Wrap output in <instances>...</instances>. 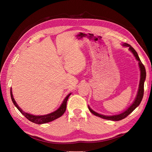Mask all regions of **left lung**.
I'll list each match as a JSON object with an SVG mask.
<instances>
[{
    "mask_svg": "<svg viewBox=\"0 0 152 152\" xmlns=\"http://www.w3.org/2000/svg\"><path fill=\"white\" fill-rule=\"evenodd\" d=\"M123 46L129 48V50L131 51V52L133 53L134 56L135 57V58H136V59L138 61V65H139L140 70V83H139V88H138V91L137 93V96H136V98H135L134 102H133V104H132L129 106V107L125 111H124L123 113H121V114H119L114 115H102V114H99V113H97V112H95V111H93V110L88 106V108L89 110V111L91 112L93 114H94L95 115L98 116V117H100L101 118L108 119V120L119 121V120H121V119H123L125 118L127 115H129L137 107V106H139V104H140V102L142 101V100L143 95H144V81H145V80H146V69H145L144 64L142 63L140 58L138 56V53H137V51L134 50V48L132 46H131L129 44H128L127 43H124V44H123Z\"/></svg>",
    "mask_w": 152,
    "mask_h": 152,
    "instance_id": "8db88e82",
    "label": "left lung"
}]
</instances>
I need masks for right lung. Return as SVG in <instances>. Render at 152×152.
<instances>
[{"mask_svg":"<svg viewBox=\"0 0 152 152\" xmlns=\"http://www.w3.org/2000/svg\"><path fill=\"white\" fill-rule=\"evenodd\" d=\"M71 95V93H69L68 95L65 99H64V101L63 102L62 104L60 106V107L58 108L57 110H56L53 112H51L49 114H46V115H32L30 114H28L27 112H25L18 105L17 103H16L15 99L13 97V95H12V88L10 89V95H11V98L12 100V102L14 103V104L15 106L17 108L19 111L20 112L21 114L23 115L25 118L28 119V120L31 121V122H33L34 124H46V123L52 121L55 119H56L57 118H60L61 115H62L64 112L66 110V102L68 101V99H69V96Z\"/></svg>","mask_w":152,"mask_h":152,"instance_id":"obj_1","label":"right lung"}]
</instances>
